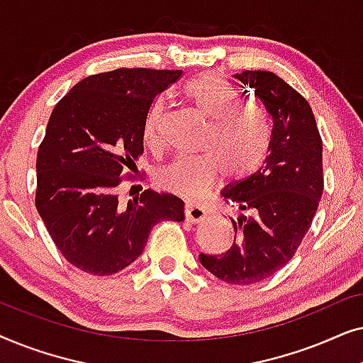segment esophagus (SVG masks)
Wrapping results in <instances>:
<instances>
[{
  "mask_svg": "<svg viewBox=\"0 0 363 363\" xmlns=\"http://www.w3.org/2000/svg\"><path fill=\"white\" fill-rule=\"evenodd\" d=\"M185 216L190 223H200L206 218V211L201 206L195 205V203H188L185 206Z\"/></svg>",
  "mask_w": 363,
  "mask_h": 363,
  "instance_id": "obj_1",
  "label": "esophagus"
}]
</instances>
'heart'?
<instances>
[{"mask_svg":"<svg viewBox=\"0 0 363 363\" xmlns=\"http://www.w3.org/2000/svg\"><path fill=\"white\" fill-rule=\"evenodd\" d=\"M185 97L208 121L203 147L211 152L175 157L158 168L157 182L182 196L195 198L208 190L223 172L231 178L250 175L264 160L269 127L256 107L241 106V97L228 81L213 72L191 77L183 87ZM165 102L157 99L148 108L143 138L150 147L160 143V122Z\"/></svg>","mask_w":363,"mask_h":363,"instance_id":"heart-1","label":"heart"}]
</instances>
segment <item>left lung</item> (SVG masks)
Segmentation results:
<instances>
[{
	"instance_id": "obj_1",
	"label": "left lung",
	"mask_w": 363,
	"mask_h": 363,
	"mask_svg": "<svg viewBox=\"0 0 363 363\" xmlns=\"http://www.w3.org/2000/svg\"><path fill=\"white\" fill-rule=\"evenodd\" d=\"M233 77L264 107L269 147L252 175L221 190L225 201L241 211L231 218L233 246L218 256L201 252L200 262L228 284H255L284 267L309 231L324 191L322 138L306 99L274 72L242 71Z\"/></svg>"
}]
</instances>
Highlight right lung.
I'll list each match as a JSON object with an SVG mask.
<instances>
[{
  "label": "right lung",
  "instance_id": "1",
  "mask_svg": "<svg viewBox=\"0 0 363 363\" xmlns=\"http://www.w3.org/2000/svg\"><path fill=\"white\" fill-rule=\"evenodd\" d=\"M182 71L116 69L77 82L54 107L38 150L36 208L72 266L111 276L142 255L152 228L185 220V203L145 190L122 203L117 186L143 153L153 99Z\"/></svg>",
  "mask_w": 363,
  "mask_h": 363
}]
</instances>
